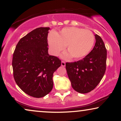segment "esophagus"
Instances as JSON below:
<instances>
[{
  "instance_id": "obj_1",
  "label": "esophagus",
  "mask_w": 121,
  "mask_h": 121,
  "mask_svg": "<svg viewBox=\"0 0 121 121\" xmlns=\"http://www.w3.org/2000/svg\"><path fill=\"white\" fill-rule=\"evenodd\" d=\"M61 65L63 67H65V62H64V61H62V63H61Z\"/></svg>"
}]
</instances>
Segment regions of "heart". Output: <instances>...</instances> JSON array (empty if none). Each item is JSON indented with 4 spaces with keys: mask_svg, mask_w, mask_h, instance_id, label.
Wrapping results in <instances>:
<instances>
[{
    "mask_svg": "<svg viewBox=\"0 0 121 121\" xmlns=\"http://www.w3.org/2000/svg\"><path fill=\"white\" fill-rule=\"evenodd\" d=\"M95 37L91 31L75 27L63 29L58 33L51 32L48 36L50 52L57 56L67 46L69 53L64 54L63 57H72L79 59L85 57L92 49Z\"/></svg>",
    "mask_w": 121,
    "mask_h": 121,
    "instance_id": "b5f03b06",
    "label": "heart"
}]
</instances>
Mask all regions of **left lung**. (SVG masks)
Listing matches in <instances>:
<instances>
[{
  "instance_id": "left-lung-1",
  "label": "left lung",
  "mask_w": 121,
  "mask_h": 121,
  "mask_svg": "<svg viewBox=\"0 0 121 121\" xmlns=\"http://www.w3.org/2000/svg\"><path fill=\"white\" fill-rule=\"evenodd\" d=\"M95 37V46L85 57L77 62L65 64L72 87L79 93L86 94L94 90L106 71V48L101 38L97 34Z\"/></svg>"
}]
</instances>
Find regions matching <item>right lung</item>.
Segmentation results:
<instances>
[{
  "label": "right lung",
  "mask_w": 121,
  "mask_h": 121,
  "mask_svg": "<svg viewBox=\"0 0 121 121\" xmlns=\"http://www.w3.org/2000/svg\"><path fill=\"white\" fill-rule=\"evenodd\" d=\"M49 27H39L21 38L13 54L12 66L16 83L24 92L39 98L51 92L53 75L61 60L48 53Z\"/></svg>",
  "instance_id": "add662e5"
}]
</instances>
